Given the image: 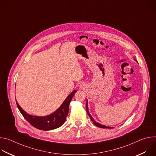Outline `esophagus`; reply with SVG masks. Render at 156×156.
Listing matches in <instances>:
<instances>
[{"label":"esophagus","mask_w":156,"mask_h":156,"mask_svg":"<svg viewBox=\"0 0 156 156\" xmlns=\"http://www.w3.org/2000/svg\"><path fill=\"white\" fill-rule=\"evenodd\" d=\"M80 86H81V87H83L84 86V84H81V85H80Z\"/></svg>","instance_id":"obj_1"}]
</instances>
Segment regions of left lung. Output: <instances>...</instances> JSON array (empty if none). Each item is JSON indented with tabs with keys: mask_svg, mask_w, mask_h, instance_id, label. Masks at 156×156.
<instances>
[{
	"mask_svg": "<svg viewBox=\"0 0 156 156\" xmlns=\"http://www.w3.org/2000/svg\"><path fill=\"white\" fill-rule=\"evenodd\" d=\"M86 112H87V115L90 116V119H91V121L93 122V123L96 125V126H98V127H100V128H111V127H109V126H104V125H101V124H99V123H97V122H95V120L93 119V117H91V115H90V112H89V111H88V107H87V102H86Z\"/></svg>",
	"mask_w": 156,
	"mask_h": 156,
	"instance_id": "8db88e82",
	"label": "left lung"
}]
</instances>
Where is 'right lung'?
<instances>
[{"label": "right lung", "mask_w": 156, "mask_h": 156, "mask_svg": "<svg viewBox=\"0 0 156 156\" xmlns=\"http://www.w3.org/2000/svg\"><path fill=\"white\" fill-rule=\"evenodd\" d=\"M76 92V91L74 90L71 93L55 112L46 117H37L29 115L22 109L16 101V103L22 115L33 126L41 130L48 131L57 128L64 123L69 114L70 103Z\"/></svg>", "instance_id": "1"}]
</instances>
